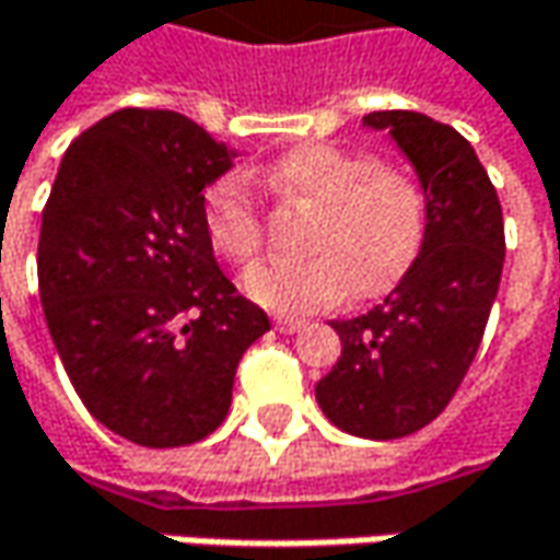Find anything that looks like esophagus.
I'll return each mask as SVG.
<instances>
[{"instance_id":"1","label":"esophagus","mask_w":560,"mask_h":560,"mask_svg":"<svg viewBox=\"0 0 560 560\" xmlns=\"http://www.w3.org/2000/svg\"><path fill=\"white\" fill-rule=\"evenodd\" d=\"M301 327H304L301 317H276V330L279 332H298Z\"/></svg>"}]
</instances>
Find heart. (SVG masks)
<instances>
[{
  "mask_svg": "<svg viewBox=\"0 0 560 560\" xmlns=\"http://www.w3.org/2000/svg\"><path fill=\"white\" fill-rule=\"evenodd\" d=\"M262 185L281 201L307 208L301 262L256 266L243 276V294L266 311H320L352 294L372 301L407 276L427 236V195L400 170L378 166L365 153L330 143L294 147L272 160ZM201 228L228 262H253L262 243L259 208L249 182L236 173L208 185Z\"/></svg>",
  "mask_w": 560,
  "mask_h": 560,
  "instance_id": "1",
  "label": "heart"
}]
</instances>
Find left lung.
Listing matches in <instances>:
<instances>
[{
  "label": "left lung",
  "mask_w": 560,
  "mask_h": 560,
  "mask_svg": "<svg viewBox=\"0 0 560 560\" xmlns=\"http://www.w3.org/2000/svg\"><path fill=\"white\" fill-rule=\"evenodd\" d=\"M410 160L427 195V236L397 288L369 314L336 320L342 352L317 382L332 427L400 439L432 423L455 397L500 288L503 211L475 147L420 112H372Z\"/></svg>",
  "instance_id": "8db88e82"
}]
</instances>
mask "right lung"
Masks as SVG:
<instances>
[{
    "instance_id": "obj_1",
    "label": "right lung",
    "mask_w": 560,
    "mask_h": 560,
    "mask_svg": "<svg viewBox=\"0 0 560 560\" xmlns=\"http://www.w3.org/2000/svg\"><path fill=\"white\" fill-rule=\"evenodd\" d=\"M233 150L178 112L125 108L70 143L40 214L37 284L85 410L115 435L191 445L224 423L243 352L269 330L201 228Z\"/></svg>"
}]
</instances>
